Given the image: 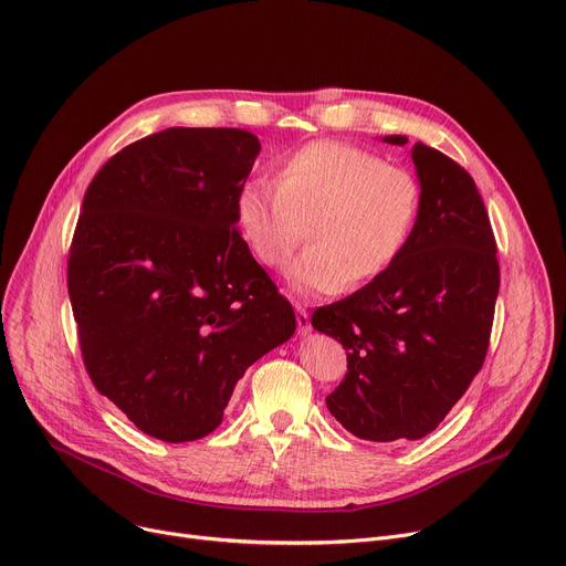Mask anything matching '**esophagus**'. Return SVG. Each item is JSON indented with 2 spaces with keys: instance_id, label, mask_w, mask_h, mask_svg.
<instances>
[{
  "instance_id": "34e87169",
  "label": "esophagus",
  "mask_w": 566,
  "mask_h": 566,
  "mask_svg": "<svg viewBox=\"0 0 566 566\" xmlns=\"http://www.w3.org/2000/svg\"><path fill=\"white\" fill-rule=\"evenodd\" d=\"M295 321H297V332L300 334H307L312 332V321H310V312L303 305H295Z\"/></svg>"
}]
</instances>
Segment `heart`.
I'll list each match as a JSON object with an SVG mask.
<instances>
[{"label":"heart","mask_w":566,"mask_h":566,"mask_svg":"<svg viewBox=\"0 0 566 566\" xmlns=\"http://www.w3.org/2000/svg\"><path fill=\"white\" fill-rule=\"evenodd\" d=\"M275 181L248 179L237 191L234 218L266 269H282L307 228L310 250L289 269L303 293L357 291L387 273L421 209V184L407 168L336 140L293 149Z\"/></svg>","instance_id":"heart-1"}]
</instances>
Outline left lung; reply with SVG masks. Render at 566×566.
I'll use <instances>...</instances> for the list:
<instances>
[{
  "label": "left lung",
  "instance_id": "left-lung-1",
  "mask_svg": "<svg viewBox=\"0 0 566 566\" xmlns=\"http://www.w3.org/2000/svg\"><path fill=\"white\" fill-rule=\"evenodd\" d=\"M405 145V136H385ZM421 209L394 266L312 316L348 350L327 398L332 417L368 441L421 439L464 396L492 334L501 269L492 222L473 177L417 143Z\"/></svg>",
  "mask_w": 566,
  "mask_h": 566
}]
</instances>
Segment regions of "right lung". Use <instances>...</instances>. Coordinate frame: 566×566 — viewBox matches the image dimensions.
Returning a JSON list of instances; mask_svg holds the SVG:
<instances>
[{
    "instance_id": "right-lung-1",
    "label": "right lung",
    "mask_w": 566,
    "mask_h": 566,
    "mask_svg": "<svg viewBox=\"0 0 566 566\" xmlns=\"http://www.w3.org/2000/svg\"><path fill=\"white\" fill-rule=\"evenodd\" d=\"M259 149L243 129L170 127L123 147L86 188L67 256L84 366L155 439L213 432L248 366L295 332L234 218Z\"/></svg>"
}]
</instances>
